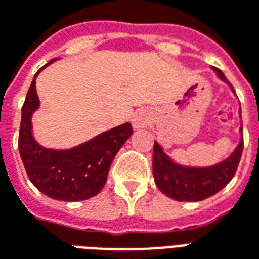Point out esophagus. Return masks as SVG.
Here are the masks:
<instances>
[{
	"label": "esophagus",
	"instance_id": "obj_1",
	"mask_svg": "<svg viewBox=\"0 0 259 259\" xmlns=\"http://www.w3.org/2000/svg\"><path fill=\"white\" fill-rule=\"evenodd\" d=\"M151 120V115L147 109H139L136 111L133 118H132V123H133V129L139 130V129H144L148 126Z\"/></svg>",
	"mask_w": 259,
	"mask_h": 259
}]
</instances>
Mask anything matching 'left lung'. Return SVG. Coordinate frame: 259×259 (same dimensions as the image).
Listing matches in <instances>:
<instances>
[{
    "mask_svg": "<svg viewBox=\"0 0 259 259\" xmlns=\"http://www.w3.org/2000/svg\"><path fill=\"white\" fill-rule=\"evenodd\" d=\"M219 80L233 87L225 77L222 70L212 68ZM241 116V108H240ZM240 141L234 151L226 159L211 166H186L175 162L157 141H154L152 174L155 185L163 194L176 201H202L217 194L233 179L243 152V126H240Z\"/></svg>",
    "mask_w": 259,
    "mask_h": 259,
    "instance_id": "left-lung-1",
    "label": "left lung"
}]
</instances>
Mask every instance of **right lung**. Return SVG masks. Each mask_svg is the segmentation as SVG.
<instances>
[{"label": "right lung", "instance_id": "1", "mask_svg": "<svg viewBox=\"0 0 259 259\" xmlns=\"http://www.w3.org/2000/svg\"><path fill=\"white\" fill-rule=\"evenodd\" d=\"M33 77L22 107L19 130V152L26 174L42 194L59 201H81L102 190L113 158L129 139L133 129L129 122L102 132L85 143L66 150H54L40 146L33 136L31 116L40 107Z\"/></svg>", "mask_w": 259, "mask_h": 259}]
</instances>
